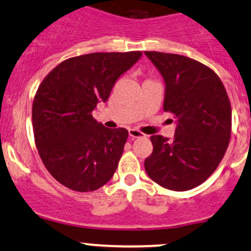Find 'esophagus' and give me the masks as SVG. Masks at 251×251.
<instances>
[{
    "label": "esophagus",
    "instance_id": "1",
    "mask_svg": "<svg viewBox=\"0 0 251 251\" xmlns=\"http://www.w3.org/2000/svg\"><path fill=\"white\" fill-rule=\"evenodd\" d=\"M129 136H130V138L136 139V138H141V136H144V134L141 133L140 130H138V129L131 128L129 129Z\"/></svg>",
    "mask_w": 251,
    "mask_h": 251
}]
</instances>
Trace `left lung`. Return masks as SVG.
Returning a JSON list of instances; mask_svg holds the SVG:
<instances>
[{
  "label": "left lung",
  "instance_id": "obj_1",
  "mask_svg": "<svg viewBox=\"0 0 251 251\" xmlns=\"http://www.w3.org/2000/svg\"><path fill=\"white\" fill-rule=\"evenodd\" d=\"M145 54L164 79V111L177 118L173 140L151 136L153 151L145 159V170L162 187L191 190L215 172L228 146V95L218 75L200 61L161 51Z\"/></svg>",
  "mask_w": 251,
  "mask_h": 251
}]
</instances>
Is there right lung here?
Masks as SVG:
<instances>
[{"label":"right lung","instance_id":"1","mask_svg":"<svg viewBox=\"0 0 251 251\" xmlns=\"http://www.w3.org/2000/svg\"><path fill=\"white\" fill-rule=\"evenodd\" d=\"M141 51L92 53L59 64L38 87L32 104L35 143L51 176L77 192L104 186L115 174L128 130L93 118L121 75Z\"/></svg>","mask_w":251,"mask_h":251}]
</instances>
